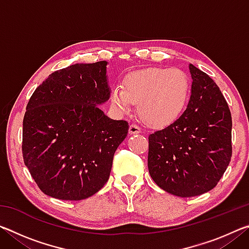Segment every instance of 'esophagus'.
Returning a JSON list of instances; mask_svg holds the SVG:
<instances>
[{
    "label": "esophagus",
    "instance_id": "1",
    "mask_svg": "<svg viewBox=\"0 0 249 249\" xmlns=\"http://www.w3.org/2000/svg\"><path fill=\"white\" fill-rule=\"evenodd\" d=\"M128 132L130 135H135V134H140L142 132V128L140 126L136 125V124H130L129 125V129Z\"/></svg>",
    "mask_w": 249,
    "mask_h": 249
}]
</instances>
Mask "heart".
Masks as SVG:
<instances>
[{
  "label": "heart",
  "mask_w": 249,
  "mask_h": 249,
  "mask_svg": "<svg viewBox=\"0 0 249 249\" xmlns=\"http://www.w3.org/2000/svg\"><path fill=\"white\" fill-rule=\"evenodd\" d=\"M191 93L190 79L184 71L176 68L135 70L123 79L122 87L112 89L111 101L122 113L137 104L141 119L154 127L174 123L182 115Z\"/></svg>",
  "instance_id": "heart-1"
}]
</instances>
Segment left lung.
<instances>
[{
    "mask_svg": "<svg viewBox=\"0 0 249 249\" xmlns=\"http://www.w3.org/2000/svg\"><path fill=\"white\" fill-rule=\"evenodd\" d=\"M191 96L178 120L148 137L150 177L181 197L215 187L231 158V115L220 88L193 65Z\"/></svg>",
    "mask_w": 249,
    "mask_h": 249,
    "instance_id": "obj_1",
    "label": "left lung"
}]
</instances>
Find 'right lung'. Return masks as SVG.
<instances>
[{
    "mask_svg": "<svg viewBox=\"0 0 249 249\" xmlns=\"http://www.w3.org/2000/svg\"><path fill=\"white\" fill-rule=\"evenodd\" d=\"M107 61L57 70L34 91L23 120L24 162L45 195L87 199L104 187L126 121L98 105L109 99Z\"/></svg>",
    "mask_w": 249,
    "mask_h": 249,
    "instance_id": "1",
    "label": "right lung"
}]
</instances>
